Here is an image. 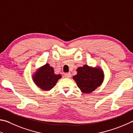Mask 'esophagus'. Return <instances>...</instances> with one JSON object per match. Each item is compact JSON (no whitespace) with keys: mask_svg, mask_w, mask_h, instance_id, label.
I'll return each instance as SVG.
<instances>
[{"mask_svg":"<svg viewBox=\"0 0 133 133\" xmlns=\"http://www.w3.org/2000/svg\"><path fill=\"white\" fill-rule=\"evenodd\" d=\"M71 73H64V76L66 78H70L71 77Z\"/></svg>","mask_w":133,"mask_h":133,"instance_id":"obj_1","label":"esophagus"}]
</instances>
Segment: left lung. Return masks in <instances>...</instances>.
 Instances as JSON below:
<instances>
[{
  "label": "left lung",
  "mask_w": 133,
  "mask_h": 133,
  "mask_svg": "<svg viewBox=\"0 0 133 133\" xmlns=\"http://www.w3.org/2000/svg\"><path fill=\"white\" fill-rule=\"evenodd\" d=\"M77 74L73 77L78 87L84 94L91 93L102 84L104 73L99 67H91L85 64L77 69Z\"/></svg>",
  "instance_id": "8db88e82"
}]
</instances>
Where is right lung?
Returning <instances> with one entry per match:
<instances>
[{"label": "right lung", "mask_w": 133, "mask_h": 133, "mask_svg": "<svg viewBox=\"0 0 133 133\" xmlns=\"http://www.w3.org/2000/svg\"><path fill=\"white\" fill-rule=\"evenodd\" d=\"M61 78V75L54 73V68L50 66L49 63L39 67L32 75L33 81L38 87L43 91L51 90Z\"/></svg>", "instance_id": "add662e5"}]
</instances>
